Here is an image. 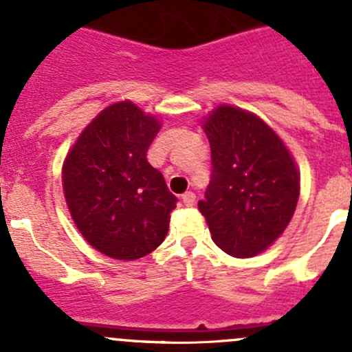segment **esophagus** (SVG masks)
I'll return each instance as SVG.
<instances>
[{"label": "esophagus", "mask_w": 352, "mask_h": 352, "mask_svg": "<svg viewBox=\"0 0 352 352\" xmlns=\"http://www.w3.org/2000/svg\"><path fill=\"white\" fill-rule=\"evenodd\" d=\"M182 201H184V204L187 206V208H190V206H194V202H196V194H194V192H186L182 196Z\"/></svg>", "instance_id": "obj_1"}]
</instances>
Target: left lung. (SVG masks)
<instances>
[{
	"label": "left lung",
	"mask_w": 352,
	"mask_h": 352,
	"mask_svg": "<svg viewBox=\"0 0 352 352\" xmlns=\"http://www.w3.org/2000/svg\"><path fill=\"white\" fill-rule=\"evenodd\" d=\"M212 173L197 202L212 242L239 258L271 247L296 209L300 172L293 155L258 116L218 105L202 122Z\"/></svg>",
	"instance_id": "obj_1"
}]
</instances>
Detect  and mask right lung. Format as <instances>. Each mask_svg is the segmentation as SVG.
I'll list each match as a JSON object with an SVG mask.
<instances>
[{
  "mask_svg": "<svg viewBox=\"0 0 352 352\" xmlns=\"http://www.w3.org/2000/svg\"><path fill=\"white\" fill-rule=\"evenodd\" d=\"M162 122L129 100L81 131L63 163L67 209L83 239L117 261H136L165 240L177 197L146 151Z\"/></svg>",
  "mask_w": 352,
  "mask_h": 352,
  "instance_id": "right-lung-1",
  "label": "right lung"
}]
</instances>
